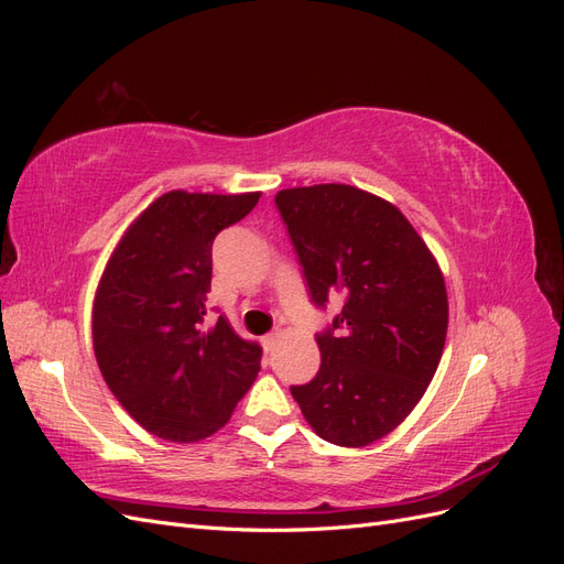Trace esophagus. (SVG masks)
Listing matches in <instances>:
<instances>
[{
    "label": "esophagus",
    "mask_w": 564,
    "mask_h": 564,
    "mask_svg": "<svg viewBox=\"0 0 564 564\" xmlns=\"http://www.w3.org/2000/svg\"><path fill=\"white\" fill-rule=\"evenodd\" d=\"M275 344H278V334H268V336L263 338V346H265L268 352H270L272 348H275Z\"/></svg>",
    "instance_id": "1"
}]
</instances>
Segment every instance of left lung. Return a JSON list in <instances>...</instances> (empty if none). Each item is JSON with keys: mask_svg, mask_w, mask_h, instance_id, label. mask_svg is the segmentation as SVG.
<instances>
[{"mask_svg": "<svg viewBox=\"0 0 564 564\" xmlns=\"http://www.w3.org/2000/svg\"><path fill=\"white\" fill-rule=\"evenodd\" d=\"M313 303L344 296L317 334L322 365L292 386L305 421L338 447H367L412 414L445 350L442 270L395 204L346 183L275 195Z\"/></svg>", "mask_w": 564, "mask_h": 564, "instance_id": "8db88e82", "label": "left lung"}]
</instances>
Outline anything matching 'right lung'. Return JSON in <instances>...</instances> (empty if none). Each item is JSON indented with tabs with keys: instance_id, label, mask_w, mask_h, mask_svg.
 Masks as SVG:
<instances>
[{
	"instance_id": "right-lung-1",
	"label": "right lung",
	"mask_w": 564,
	"mask_h": 564,
	"mask_svg": "<svg viewBox=\"0 0 564 564\" xmlns=\"http://www.w3.org/2000/svg\"><path fill=\"white\" fill-rule=\"evenodd\" d=\"M261 193L172 191L133 220L94 299V352L129 416L169 442L224 429L261 369V348L207 317L212 245Z\"/></svg>"
}]
</instances>
